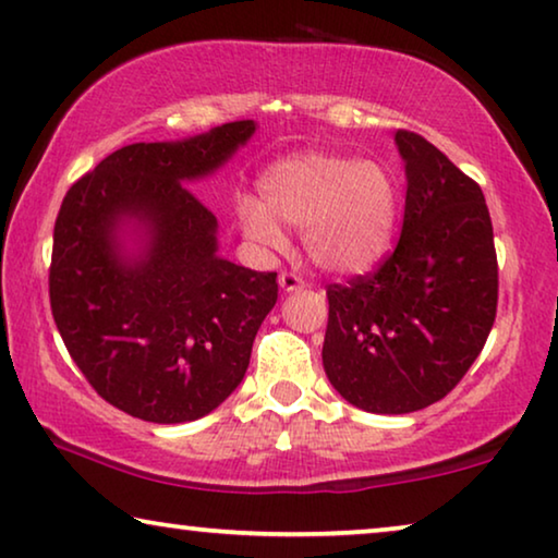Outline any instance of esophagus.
I'll list each match as a JSON object with an SVG mask.
<instances>
[{"label":"esophagus","mask_w":558,"mask_h":558,"mask_svg":"<svg viewBox=\"0 0 558 558\" xmlns=\"http://www.w3.org/2000/svg\"><path fill=\"white\" fill-rule=\"evenodd\" d=\"M279 287L284 289L287 294H289V291H299V289H302V287H304V279L299 277V274H294V271H281V274H279Z\"/></svg>","instance_id":"34e87169"}]
</instances>
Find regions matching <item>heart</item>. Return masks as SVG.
Masks as SVG:
<instances>
[{
    "instance_id": "obj_1",
    "label": "heart",
    "mask_w": 558,
    "mask_h": 558,
    "mask_svg": "<svg viewBox=\"0 0 558 558\" xmlns=\"http://www.w3.org/2000/svg\"><path fill=\"white\" fill-rule=\"evenodd\" d=\"M262 198L239 199L246 236L281 250L289 225L304 231L316 267L333 274H364L391 250L399 219V186L376 161L337 154H299L274 165L262 179Z\"/></svg>"
}]
</instances>
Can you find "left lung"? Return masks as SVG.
I'll return each mask as SVG.
<instances>
[{"label":"left lung","mask_w":558,"mask_h":558,"mask_svg":"<svg viewBox=\"0 0 558 558\" xmlns=\"http://www.w3.org/2000/svg\"><path fill=\"white\" fill-rule=\"evenodd\" d=\"M404 227L379 269L329 284L324 372L372 414H409L464 379L496 319L499 267L482 186L424 136L393 134Z\"/></svg>","instance_id":"1"}]
</instances>
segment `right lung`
<instances>
[{"label":"right lung","mask_w":558,"mask_h":558,"mask_svg":"<svg viewBox=\"0 0 558 558\" xmlns=\"http://www.w3.org/2000/svg\"><path fill=\"white\" fill-rule=\"evenodd\" d=\"M254 130L244 119L182 142L130 144L64 196L51 316L94 391L124 414L194 422L244 379L256 331L277 304V271L221 259L217 217L186 182L214 174Z\"/></svg>","instance_id":"right-lung-1"}]
</instances>
